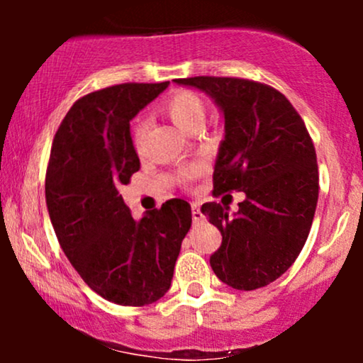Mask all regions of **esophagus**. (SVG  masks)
Masks as SVG:
<instances>
[{"instance_id":"esophagus-1","label":"esophagus","mask_w":363,"mask_h":363,"mask_svg":"<svg viewBox=\"0 0 363 363\" xmlns=\"http://www.w3.org/2000/svg\"><path fill=\"white\" fill-rule=\"evenodd\" d=\"M191 215H193V222L194 223L201 222L203 213H201V210H199V205H196V203H193V205H191Z\"/></svg>"}]
</instances>
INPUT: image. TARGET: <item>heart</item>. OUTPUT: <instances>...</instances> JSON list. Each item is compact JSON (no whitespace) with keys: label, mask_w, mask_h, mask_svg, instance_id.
Masks as SVG:
<instances>
[{"label":"heart","mask_w":363,"mask_h":363,"mask_svg":"<svg viewBox=\"0 0 363 363\" xmlns=\"http://www.w3.org/2000/svg\"><path fill=\"white\" fill-rule=\"evenodd\" d=\"M165 114L169 116L170 121L179 129L182 131H191L194 126H203V121H205V104H203L199 95H196L194 91H177L167 102L164 104ZM145 135H147V123L141 121L138 126L135 129V145L141 147L143 143ZM199 167H194L187 170L186 177L191 179L199 174Z\"/></svg>","instance_id":"b5f03b06"}]
</instances>
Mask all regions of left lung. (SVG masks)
I'll list each match as a JSON object with an SVG mask.
<instances>
[{"instance_id":"obj_1","label":"left lung","mask_w":363,"mask_h":363,"mask_svg":"<svg viewBox=\"0 0 363 363\" xmlns=\"http://www.w3.org/2000/svg\"><path fill=\"white\" fill-rule=\"evenodd\" d=\"M174 82L206 94L223 116L213 193L245 194L232 215L215 201L201 206L222 234L211 269L237 290L269 285L301 254L318 206V158L306 124L285 95L262 83L216 77Z\"/></svg>"}]
</instances>
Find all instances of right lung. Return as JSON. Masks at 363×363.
Returning <instances> with one entry per match:
<instances>
[{"label":"right lung","mask_w":363,"mask_h":363,"mask_svg":"<svg viewBox=\"0 0 363 363\" xmlns=\"http://www.w3.org/2000/svg\"><path fill=\"white\" fill-rule=\"evenodd\" d=\"M167 86L123 83L85 95L52 141L45 203L54 232L83 281L119 306L167 294L193 218L189 203L174 198L135 220L119 194L140 170L129 121Z\"/></svg>","instance_id":"add662e5"}]
</instances>
